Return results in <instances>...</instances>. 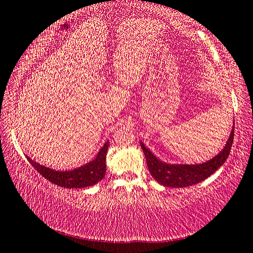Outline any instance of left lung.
<instances>
[{"mask_svg":"<svg viewBox=\"0 0 253 253\" xmlns=\"http://www.w3.org/2000/svg\"><path fill=\"white\" fill-rule=\"evenodd\" d=\"M233 136H235V124H233L230 137H229L224 148L214 158L200 165L165 164L151 154V151L147 149L142 142H140V147L145 154L149 172L155 180H157L165 187L183 188L196 185V183L205 180L218 168L222 166L227 160L229 154H230Z\"/></svg>","mask_w":253,"mask_h":253,"instance_id":"left-lung-1","label":"left lung"}]
</instances>
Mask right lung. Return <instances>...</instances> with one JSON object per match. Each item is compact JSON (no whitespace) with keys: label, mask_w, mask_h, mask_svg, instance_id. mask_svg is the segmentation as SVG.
<instances>
[{"label":"right lung","mask_w":253,"mask_h":253,"mask_svg":"<svg viewBox=\"0 0 253 253\" xmlns=\"http://www.w3.org/2000/svg\"><path fill=\"white\" fill-rule=\"evenodd\" d=\"M108 141L99 150L96 158L88 164L70 171H56L38 164L27 157L30 164L36 171L47 179L48 181L64 188H85L93 186L102 180L106 172V154L108 150Z\"/></svg>","instance_id":"add662e5"}]
</instances>
